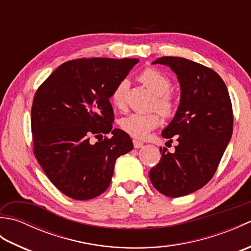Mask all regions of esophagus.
Wrapping results in <instances>:
<instances>
[{
	"label": "esophagus",
	"instance_id": "obj_1",
	"mask_svg": "<svg viewBox=\"0 0 251 251\" xmlns=\"http://www.w3.org/2000/svg\"><path fill=\"white\" fill-rule=\"evenodd\" d=\"M132 143H134V147L136 148V149H139V148H141L142 146H143V142H141V141H139V140H132Z\"/></svg>",
	"mask_w": 251,
	"mask_h": 251
}]
</instances>
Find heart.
<instances>
[{
    "label": "heart",
    "mask_w": 251,
    "mask_h": 251,
    "mask_svg": "<svg viewBox=\"0 0 251 251\" xmlns=\"http://www.w3.org/2000/svg\"><path fill=\"white\" fill-rule=\"evenodd\" d=\"M138 79L154 94L152 108L156 109L164 117H172L177 110V100L174 94L170 93L172 81L166 74L157 69L148 68L139 74ZM127 86L128 83L126 79H122L112 90L110 99L116 109L122 110L125 108ZM159 122L161 119L157 112L148 114L131 113L121 119L120 127L131 137L145 139L152 129L156 128Z\"/></svg>",
    "instance_id": "obj_1"
}]
</instances>
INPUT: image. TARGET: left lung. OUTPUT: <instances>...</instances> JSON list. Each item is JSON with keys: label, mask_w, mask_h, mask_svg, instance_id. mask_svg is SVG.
Instances as JSON below:
<instances>
[{"label": "left lung", "mask_w": 251, "mask_h": 251, "mask_svg": "<svg viewBox=\"0 0 251 251\" xmlns=\"http://www.w3.org/2000/svg\"><path fill=\"white\" fill-rule=\"evenodd\" d=\"M153 63L172 68L177 74L181 99L172 123L162 132L168 142L178 141L175 152L161 148L162 157L149 176L159 193L188 195L214 177L233 132L230 95L212 69L181 57L165 56Z\"/></svg>", "instance_id": "1"}]
</instances>
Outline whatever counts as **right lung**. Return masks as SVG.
<instances>
[{"mask_svg": "<svg viewBox=\"0 0 251 251\" xmlns=\"http://www.w3.org/2000/svg\"><path fill=\"white\" fill-rule=\"evenodd\" d=\"M137 58H79L62 63L37 88L31 108L33 152L47 178L73 200L109 188L117 157L132 150L130 137L112 129V90ZM111 131L112 137L102 139ZM99 141L91 143V137Z\"/></svg>", "mask_w": 251, "mask_h": 251, "instance_id": "1", "label": "right lung"}]
</instances>
